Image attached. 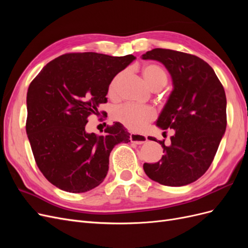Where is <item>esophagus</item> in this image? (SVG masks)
I'll list each match as a JSON object with an SVG mask.
<instances>
[{"label": "esophagus", "mask_w": 248, "mask_h": 248, "mask_svg": "<svg viewBox=\"0 0 248 248\" xmlns=\"http://www.w3.org/2000/svg\"><path fill=\"white\" fill-rule=\"evenodd\" d=\"M130 140L132 142H136V144H144L148 140V138L144 134L140 133H130Z\"/></svg>", "instance_id": "34e87169"}]
</instances>
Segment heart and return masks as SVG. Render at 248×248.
Returning <instances> with one entry per match:
<instances>
[{
	"instance_id": "b5f03b06",
	"label": "heart",
	"mask_w": 248,
	"mask_h": 248,
	"mask_svg": "<svg viewBox=\"0 0 248 248\" xmlns=\"http://www.w3.org/2000/svg\"><path fill=\"white\" fill-rule=\"evenodd\" d=\"M141 73L147 84L153 90H160L167 85L168 74L166 70L158 65H146L142 67ZM123 77L124 72H120L110 80L108 86V94L110 96L117 95L119 85ZM112 118L116 121L122 123L128 129L139 131L144 128L150 121H152L155 118V111L151 108L128 103L118 107L112 110Z\"/></svg>"
}]
</instances>
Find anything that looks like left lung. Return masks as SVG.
<instances>
[{"label": "left lung", "mask_w": 248, "mask_h": 248, "mask_svg": "<svg viewBox=\"0 0 248 248\" xmlns=\"http://www.w3.org/2000/svg\"><path fill=\"white\" fill-rule=\"evenodd\" d=\"M164 65L172 80L166 106L156 121L162 130L174 129L170 144L159 142L164 155L156 163H144L153 181L184 186L205 174L214 159L227 128V98L212 67L185 52L154 48L141 56Z\"/></svg>", "instance_id": "obj_1"}]
</instances>
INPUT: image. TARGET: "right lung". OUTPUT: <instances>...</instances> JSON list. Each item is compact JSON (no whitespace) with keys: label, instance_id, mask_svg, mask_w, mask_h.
I'll use <instances>...</instances> for the list:
<instances>
[{"label":"right lung","instance_id":"add662e5","mask_svg":"<svg viewBox=\"0 0 248 248\" xmlns=\"http://www.w3.org/2000/svg\"><path fill=\"white\" fill-rule=\"evenodd\" d=\"M136 57L66 54L43 67L28 89L26 130L35 161L48 181L67 192H86L107 177L109 154L130 133L119 122L103 136L88 133V117L108 101L110 80Z\"/></svg>","mask_w":248,"mask_h":248}]
</instances>
